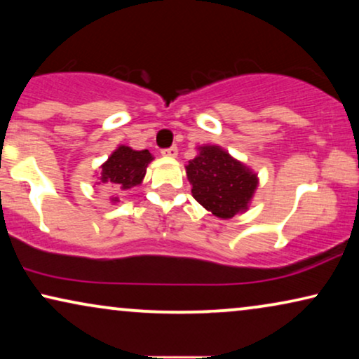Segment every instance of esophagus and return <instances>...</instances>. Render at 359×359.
I'll list each match as a JSON object with an SVG mask.
<instances>
[{
  "instance_id": "34e87169",
  "label": "esophagus",
  "mask_w": 359,
  "mask_h": 359,
  "mask_svg": "<svg viewBox=\"0 0 359 359\" xmlns=\"http://www.w3.org/2000/svg\"><path fill=\"white\" fill-rule=\"evenodd\" d=\"M161 155L168 156V158H176V155H178V147H170V149L161 150Z\"/></svg>"
}]
</instances>
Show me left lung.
<instances>
[{
	"label": "left lung",
	"instance_id": "left-lung-1",
	"mask_svg": "<svg viewBox=\"0 0 359 359\" xmlns=\"http://www.w3.org/2000/svg\"><path fill=\"white\" fill-rule=\"evenodd\" d=\"M193 198L219 219L247 212L258 175L219 145H203L186 165Z\"/></svg>",
	"mask_w": 359,
	"mask_h": 359
}]
</instances>
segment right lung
<instances>
[{
	"instance_id": "right-lung-1",
	"label": "right lung",
	"mask_w": 359,
	"mask_h": 359,
	"mask_svg": "<svg viewBox=\"0 0 359 359\" xmlns=\"http://www.w3.org/2000/svg\"><path fill=\"white\" fill-rule=\"evenodd\" d=\"M151 160L154 155L149 150H134L127 145H119L101 165L96 184H107L122 191L139 186ZM111 203H119V198L112 196Z\"/></svg>"
}]
</instances>
